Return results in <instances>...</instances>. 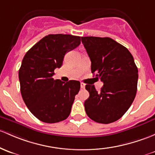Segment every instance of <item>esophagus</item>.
Instances as JSON below:
<instances>
[{
  "mask_svg": "<svg viewBox=\"0 0 155 155\" xmlns=\"http://www.w3.org/2000/svg\"><path fill=\"white\" fill-rule=\"evenodd\" d=\"M80 86H81V88L84 89V87H85V84H84V83H83V82H81Z\"/></svg>",
  "mask_w": 155,
  "mask_h": 155,
  "instance_id": "obj_1",
  "label": "esophagus"
}]
</instances>
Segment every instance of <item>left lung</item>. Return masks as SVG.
I'll list each match as a JSON object with an SVG mask.
<instances>
[{"mask_svg": "<svg viewBox=\"0 0 155 155\" xmlns=\"http://www.w3.org/2000/svg\"><path fill=\"white\" fill-rule=\"evenodd\" d=\"M91 61V73L104 83L100 91L86 84L89 98L84 102L87 115L108 124L124 115L132 104L137 88L138 70L128 50L110 38L82 37Z\"/></svg>", "mask_w": 155, "mask_h": 155, "instance_id": "1", "label": "left lung"}]
</instances>
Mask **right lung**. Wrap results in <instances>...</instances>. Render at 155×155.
I'll use <instances>...</instances> for the list:
<instances>
[{
	"instance_id": "add662e5",
	"label": "right lung",
	"mask_w": 155,
	"mask_h": 155,
	"mask_svg": "<svg viewBox=\"0 0 155 155\" xmlns=\"http://www.w3.org/2000/svg\"><path fill=\"white\" fill-rule=\"evenodd\" d=\"M80 43L79 36L50 34L23 58L18 72L22 98L31 113L44 123H58L70 115L80 82L54 80L53 76L54 70L62 65L64 55Z\"/></svg>"
}]
</instances>
